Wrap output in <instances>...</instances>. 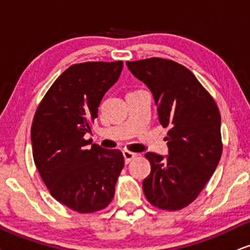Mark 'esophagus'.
I'll return each mask as SVG.
<instances>
[{
    "label": "esophagus",
    "mask_w": 250,
    "mask_h": 250,
    "mask_svg": "<svg viewBox=\"0 0 250 250\" xmlns=\"http://www.w3.org/2000/svg\"><path fill=\"white\" fill-rule=\"evenodd\" d=\"M123 157H125V163L129 164L136 157V153L130 152V151H125L123 152Z\"/></svg>",
    "instance_id": "1"
}]
</instances>
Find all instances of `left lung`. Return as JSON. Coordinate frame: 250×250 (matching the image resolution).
Returning <instances> with one entry per match:
<instances>
[{"label": "left lung", "mask_w": 250, "mask_h": 250, "mask_svg": "<svg viewBox=\"0 0 250 250\" xmlns=\"http://www.w3.org/2000/svg\"><path fill=\"white\" fill-rule=\"evenodd\" d=\"M148 86L159 122L167 132L168 156L147 152L151 173L143 181L146 200L158 209L181 210L203 190L223 152L220 113L212 96L180 63L162 58L127 61Z\"/></svg>", "instance_id": "8db88e82"}]
</instances>
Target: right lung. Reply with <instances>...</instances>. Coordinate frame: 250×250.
<instances>
[{
    "label": "right lung",
    "mask_w": 250,
    "mask_h": 250,
    "mask_svg": "<svg viewBox=\"0 0 250 250\" xmlns=\"http://www.w3.org/2000/svg\"><path fill=\"white\" fill-rule=\"evenodd\" d=\"M123 62L76 63L42 98L31 127L33 160L50 195L80 213L104 210L114 198L125 165L120 150L84 138L98 118V107L119 80Z\"/></svg>",
    "instance_id": "add662e5"
}]
</instances>
